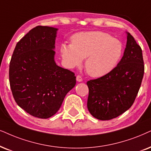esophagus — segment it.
<instances>
[{
	"label": "esophagus",
	"mask_w": 151,
	"mask_h": 151,
	"mask_svg": "<svg viewBox=\"0 0 151 151\" xmlns=\"http://www.w3.org/2000/svg\"><path fill=\"white\" fill-rule=\"evenodd\" d=\"M76 79H77V81L79 82H81L82 80H83L82 79V77L80 75H77V77H76Z\"/></svg>",
	"instance_id": "obj_1"
}]
</instances>
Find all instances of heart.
I'll list each match as a JSON object with an SVG mask.
<instances>
[{
  "instance_id": "b5f03b06",
  "label": "heart",
  "mask_w": 151,
  "mask_h": 151,
  "mask_svg": "<svg viewBox=\"0 0 151 151\" xmlns=\"http://www.w3.org/2000/svg\"><path fill=\"white\" fill-rule=\"evenodd\" d=\"M72 43H63L60 53L67 67L81 65L86 58L85 68L89 75L100 77L113 70L121 60L123 45L109 34L101 31L74 34Z\"/></svg>"
}]
</instances>
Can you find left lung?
<instances>
[{"label": "left lung", "mask_w": 151, "mask_h": 151, "mask_svg": "<svg viewBox=\"0 0 151 151\" xmlns=\"http://www.w3.org/2000/svg\"><path fill=\"white\" fill-rule=\"evenodd\" d=\"M144 74L142 50L127 33L123 56L109 73L87 81L88 109L93 117L108 121L121 115L134 103Z\"/></svg>", "instance_id": "8db88e82"}]
</instances>
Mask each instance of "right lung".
I'll use <instances>...</instances> for the list:
<instances>
[{
	"instance_id": "add662e5",
	"label": "right lung",
	"mask_w": 151,
	"mask_h": 151,
	"mask_svg": "<svg viewBox=\"0 0 151 151\" xmlns=\"http://www.w3.org/2000/svg\"><path fill=\"white\" fill-rule=\"evenodd\" d=\"M57 30L42 26L30 30L17 42L9 63V85L15 102L39 118L54 115L76 84L74 72L54 60Z\"/></svg>"
}]
</instances>
